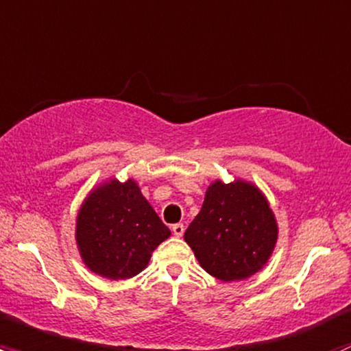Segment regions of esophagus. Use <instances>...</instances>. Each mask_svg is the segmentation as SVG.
<instances>
[{
    "mask_svg": "<svg viewBox=\"0 0 351 351\" xmlns=\"http://www.w3.org/2000/svg\"><path fill=\"white\" fill-rule=\"evenodd\" d=\"M171 231H173V234L176 236V238H182L183 232H185V226H183V224H173Z\"/></svg>",
    "mask_w": 351,
    "mask_h": 351,
    "instance_id": "esophagus-1",
    "label": "esophagus"
}]
</instances>
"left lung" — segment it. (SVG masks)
Wrapping results in <instances>:
<instances>
[{
  "label": "left lung",
  "mask_w": 351,
  "mask_h": 351,
  "mask_svg": "<svg viewBox=\"0 0 351 351\" xmlns=\"http://www.w3.org/2000/svg\"><path fill=\"white\" fill-rule=\"evenodd\" d=\"M183 238L207 274L222 282H238L268 263L278 224L270 202L254 183L215 180Z\"/></svg>",
  "instance_id": "left-lung-1"
}]
</instances>
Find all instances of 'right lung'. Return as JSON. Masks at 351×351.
I'll list each match as a JSON object with an SVG mask.
<instances>
[{
	"label": "right lung",
	"instance_id": "obj_1",
	"mask_svg": "<svg viewBox=\"0 0 351 351\" xmlns=\"http://www.w3.org/2000/svg\"><path fill=\"white\" fill-rule=\"evenodd\" d=\"M76 246L88 270L110 280L136 277L171 236L136 180L93 186L76 215Z\"/></svg>",
	"mask_w": 351,
	"mask_h": 351
}]
</instances>
